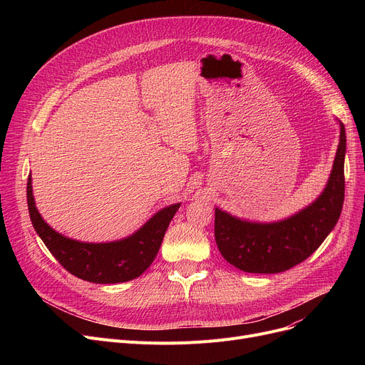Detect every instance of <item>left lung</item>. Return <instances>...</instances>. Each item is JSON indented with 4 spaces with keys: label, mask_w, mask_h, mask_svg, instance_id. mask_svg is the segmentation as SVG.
<instances>
[{
    "label": "left lung",
    "mask_w": 365,
    "mask_h": 365,
    "mask_svg": "<svg viewBox=\"0 0 365 365\" xmlns=\"http://www.w3.org/2000/svg\"><path fill=\"white\" fill-rule=\"evenodd\" d=\"M346 134L340 142L327 187L299 215L277 223H250L216 208L215 237L219 252L231 264L250 274H278L308 259L336 226L344 200Z\"/></svg>",
    "instance_id": "8db88e82"
}]
</instances>
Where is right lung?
Wrapping results in <instances>:
<instances>
[{"label": "right lung", "instance_id": "1", "mask_svg": "<svg viewBox=\"0 0 365 365\" xmlns=\"http://www.w3.org/2000/svg\"><path fill=\"white\" fill-rule=\"evenodd\" d=\"M26 198L34 229L56 260L69 274L96 284H117L140 277L155 259L167 227L180 207V204H173L161 210L130 238L88 244L57 234L43 220L34 202L31 176L28 178Z\"/></svg>", "mask_w": 365, "mask_h": 365}]
</instances>
